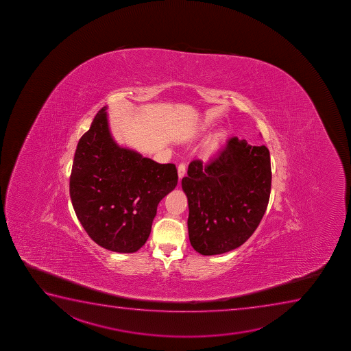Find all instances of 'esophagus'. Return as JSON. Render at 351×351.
<instances>
[{
  "label": "esophagus",
  "mask_w": 351,
  "mask_h": 351,
  "mask_svg": "<svg viewBox=\"0 0 351 351\" xmlns=\"http://www.w3.org/2000/svg\"><path fill=\"white\" fill-rule=\"evenodd\" d=\"M186 165L184 163H181V165H178V178H180V180H182L183 178V176L186 175Z\"/></svg>",
  "instance_id": "1"
}]
</instances>
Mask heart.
I'll return each instance as SVG.
<instances>
[{
    "instance_id": "1",
    "label": "heart",
    "mask_w": 351,
    "mask_h": 351,
    "mask_svg": "<svg viewBox=\"0 0 351 351\" xmlns=\"http://www.w3.org/2000/svg\"><path fill=\"white\" fill-rule=\"evenodd\" d=\"M206 127H208V124H204L201 127V130H206ZM223 138H224V132H219L215 135L210 141V149L211 150H215V149L219 148V145H221V142H222Z\"/></svg>"
}]
</instances>
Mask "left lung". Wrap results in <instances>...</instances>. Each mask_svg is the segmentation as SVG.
Instances as JSON below:
<instances>
[{
  "instance_id": "obj_1",
  "label": "left lung",
  "mask_w": 351,
  "mask_h": 351,
  "mask_svg": "<svg viewBox=\"0 0 351 351\" xmlns=\"http://www.w3.org/2000/svg\"><path fill=\"white\" fill-rule=\"evenodd\" d=\"M182 189L189 206L190 243L202 255L241 247L258 227L271 189L270 154L265 145L231 137L206 163L190 162Z\"/></svg>"
}]
</instances>
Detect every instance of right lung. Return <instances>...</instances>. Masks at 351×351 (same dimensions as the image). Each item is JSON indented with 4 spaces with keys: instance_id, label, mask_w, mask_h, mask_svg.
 <instances>
[{
    "instance_id": "right-lung-1",
    "label": "right lung",
    "mask_w": 351,
    "mask_h": 351,
    "mask_svg": "<svg viewBox=\"0 0 351 351\" xmlns=\"http://www.w3.org/2000/svg\"><path fill=\"white\" fill-rule=\"evenodd\" d=\"M107 107L79 141L71 168L75 214L96 243L115 252L145 245L157 206L178 186L173 163L160 165L112 138Z\"/></svg>"
}]
</instances>
